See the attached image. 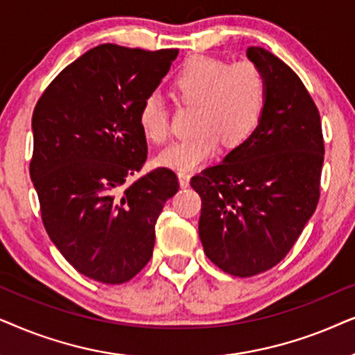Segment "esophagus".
<instances>
[{"mask_svg":"<svg viewBox=\"0 0 355 355\" xmlns=\"http://www.w3.org/2000/svg\"><path fill=\"white\" fill-rule=\"evenodd\" d=\"M190 177L191 175L188 172H180L178 173V180H180V187L182 188H187L188 185H190Z\"/></svg>","mask_w":355,"mask_h":355,"instance_id":"esophagus-1","label":"esophagus"}]
</instances>
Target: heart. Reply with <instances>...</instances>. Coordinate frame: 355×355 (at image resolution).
Instances as JSON below:
<instances>
[{"mask_svg": "<svg viewBox=\"0 0 355 355\" xmlns=\"http://www.w3.org/2000/svg\"><path fill=\"white\" fill-rule=\"evenodd\" d=\"M175 96L196 105L193 136L170 143L160 150L164 167L188 172L214 157L220 141L225 148L245 143L258 128L268 101V83L263 71L243 61L229 66L207 56H193L172 79ZM138 123L144 136L162 143L170 133L167 108L160 97L148 96L141 102Z\"/></svg>", "mask_w": 355, "mask_h": 355, "instance_id": "1", "label": "heart"}]
</instances>
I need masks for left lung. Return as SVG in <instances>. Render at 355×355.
I'll list each match as a JSON object with an SVG mask.
<instances>
[{
  "instance_id": "obj_1",
  "label": "left lung",
  "mask_w": 355,
  "mask_h": 355,
  "mask_svg": "<svg viewBox=\"0 0 355 355\" xmlns=\"http://www.w3.org/2000/svg\"><path fill=\"white\" fill-rule=\"evenodd\" d=\"M247 56L268 83L261 121L190 182L201 196L206 257L239 277L268 271L291 252L318 205L324 157L320 112L299 76L261 46Z\"/></svg>"
}]
</instances>
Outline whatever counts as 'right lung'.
<instances>
[{
    "mask_svg": "<svg viewBox=\"0 0 355 355\" xmlns=\"http://www.w3.org/2000/svg\"><path fill=\"white\" fill-rule=\"evenodd\" d=\"M177 55L98 45L66 66L34 108L31 178L45 230L76 271L103 284H123L148 264L155 222L180 188L165 167L128 183L148 157L139 105Z\"/></svg>",
    "mask_w": 355,
    "mask_h": 355,
    "instance_id": "add662e5",
    "label": "right lung"
}]
</instances>
